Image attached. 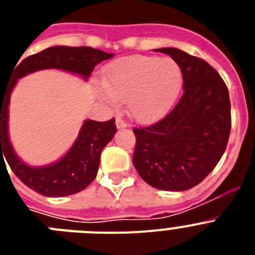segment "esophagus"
Here are the masks:
<instances>
[{
	"label": "esophagus",
	"mask_w": 255,
	"mask_h": 255,
	"mask_svg": "<svg viewBox=\"0 0 255 255\" xmlns=\"http://www.w3.org/2000/svg\"><path fill=\"white\" fill-rule=\"evenodd\" d=\"M116 126L117 129H124V128H128L129 126V124H128V121L124 120L123 117H116Z\"/></svg>",
	"instance_id": "obj_1"
}]
</instances>
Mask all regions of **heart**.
<instances>
[{
	"label": "heart",
	"instance_id": "b5f03b06",
	"mask_svg": "<svg viewBox=\"0 0 255 255\" xmlns=\"http://www.w3.org/2000/svg\"><path fill=\"white\" fill-rule=\"evenodd\" d=\"M101 96L111 105L128 101L139 121L158 120L176 101L182 84L181 67L172 58L130 56L108 67Z\"/></svg>",
	"mask_w": 255,
	"mask_h": 255
}]
</instances>
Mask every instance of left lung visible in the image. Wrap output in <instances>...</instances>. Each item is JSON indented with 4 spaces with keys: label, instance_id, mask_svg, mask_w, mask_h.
<instances>
[{
    "label": "left lung",
    "instance_id": "obj_1",
    "mask_svg": "<svg viewBox=\"0 0 255 255\" xmlns=\"http://www.w3.org/2000/svg\"><path fill=\"white\" fill-rule=\"evenodd\" d=\"M181 67L184 92L158 123L134 128L132 163L144 181L161 190L198 185L221 159L231 130L227 87L208 62L177 48H159Z\"/></svg>",
    "mask_w": 255,
    "mask_h": 255
}]
</instances>
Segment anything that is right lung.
<instances>
[{"mask_svg": "<svg viewBox=\"0 0 255 255\" xmlns=\"http://www.w3.org/2000/svg\"><path fill=\"white\" fill-rule=\"evenodd\" d=\"M112 56L114 53L92 47H49L24 58L12 70L6 88L0 91V158L1 155L4 157L12 172L38 194L66 197L84 190L96 179L101 152L111 141L117 129L115 119L105 123L87 120L71 149L60 161L46 167H30L17 157L8 140V102L13 85L26 74L43 69L65 70L87 79L96 65Z\"/></svg>", "mask_w": 255, "mask_h": 255, "instance_id": "right-lung-1", "label": "right lung"}]
</instances>
